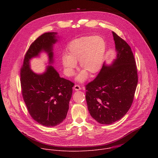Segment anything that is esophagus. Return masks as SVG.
I'll use <instances>...</instances> for the list:
<instances>
[{"label":"esophagus","instance_id":"esophagus-1","mask_svg":"<svg viewBox=\"0 0 158 158\" xmlns=\"http://www.w3.org/2000/svg\"><path fill=\"white\" fill-rule=\"evenodd\" d=\"M74 89L75 90H81V87L79 86V85H75L74 86Z\"/></svg>","mask_w":158,"mask_h":158}]
</instances>
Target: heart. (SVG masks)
<instances>
[{
  "mask_svg": "<svg viewBox=\"0 0 158 158\" xmlns=\"http://www.w3.org/2000/svg\"><path fill=\"white\" fill-rule=\"evenodd\" d=\"M106 52V43L100 36H85L72 41L68 45L67 53L62 57V64L68 76L75 74L77 63L83 70L77 77L78 82H84L88 73L94 75L102 67Z\"/></svg>",
  "mask_w": 158,
  "mask_h": 158,
  "instance_id": "1",
  "label": "heart"
}]
</instances>
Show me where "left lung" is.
Masks as SVG:
<instances>
[{"label": "left lung", "mask_w": 158, "mask_h": 158, "mask_svg": "<svg viewBox=\"0 0 158 158\" xmlns=\"http://www.w3.org/2000/svg\"><path fill=\"white\" fill-rule=\"evenodd\" d=\"M112 33L116 58L110 65L105 63L97 77L86 86V100L90 115L104 125L112 124L128 111L138 81L131 47Z\"/></svg>", "instance_id": "obj_1"}]
</instances>
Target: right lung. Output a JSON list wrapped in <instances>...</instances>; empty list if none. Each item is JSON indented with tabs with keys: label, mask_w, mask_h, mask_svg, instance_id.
<instances>
[{
	"label": "right lung",
	"mask_w": 158,
	"mask_h": 158,
	"mask_svg": "<svg viewBox=\"0 0 158 158\" xmlns=\"http://www.w3.org/2000/svg\"><path fill=\"white\" fill-rule=\"evenodd\" d=\"M56 35V32H48L38 37L27 50L21 69L22 94L28 111L35 121L47 127H55L66 118L74 84L60 77L51 65L42 73L34 72L30 61L44 52L48 56V64H53Z\"/></svg>",
	"instance_id": "right-lung-1"
}]
</instances>
